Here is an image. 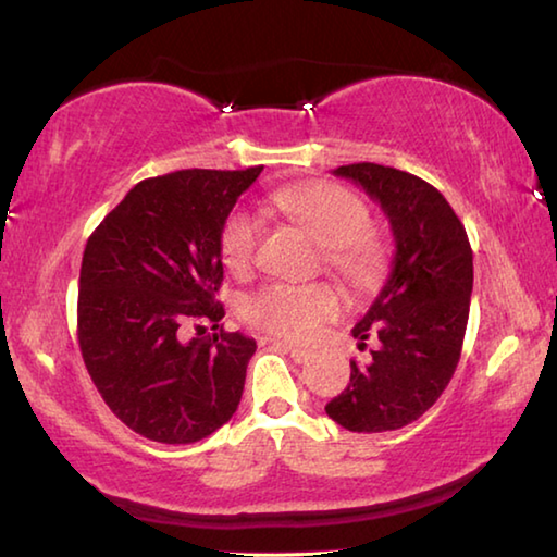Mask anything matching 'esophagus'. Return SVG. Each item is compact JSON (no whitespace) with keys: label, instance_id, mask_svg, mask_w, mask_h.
<instances>
[{"label":"esophagus","instance_id":"34e87169","mask_svg":"<svg viewBox=\"0 0 557 557\" xmlns=\"http://www.w3.org/2000/svg\"><path fill=\"white\" fill-rule=\"evenodd\" d=\"M268 342L275 346V348H280V351H285V354H289L292 358H295L297 363H307L309 361V354L307 348H299V346H292V344H285V342H277V338H268Z\"/></svg>","mask_w":557,"mask_h":557}]
</instances>
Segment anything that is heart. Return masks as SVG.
Here are the masks:
<instances>
[{
  "label": "heart",
  "instance_id": "b5f03b06",
  "mask_svg": "<svg viewBox=\"0 0 557 557\" xmlns=\"http://www.w3.org/2000/svg\"><path fill=\"white\" fill-rule=\"evenodd\" d=\"M270 203L322 245L326 270L354 289L379 287L388 272V245L371 231V211L354 191L334 182L292 184L272 191ZM260 225L248 211H233L221 225V260L233 275H248L256 265ZM342 309L336 289L326 282L285 285L270 282L240 301V317L260 332L285 342H307Z\"/></svg>",
  "mask_w": 557,
  "mask_h": 557
}]
</instances>
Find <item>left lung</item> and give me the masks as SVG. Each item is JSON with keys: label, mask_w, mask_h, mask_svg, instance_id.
<instances>
[{"label": "left lung", "mask_w": 557, "mask_h": 557, "mask_svg": "<svg viewBox=\"0 0 557 557\" xmlns=\"http://www.w3.org/2000/svg\"><path fill=\"white\" fill-rule=\"evenodd\" d=\"M336 176L361 184L381 203L395 235L391 277L354 326L358 346L371 336V361H351V381L326 403V414L351 432L410 425L437 403L465 344L474 262L465 223L435 186L393 166L358 162Z\"/></svg>", "instance_id": "left-lung-1"}]
</instances>
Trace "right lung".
I'll return each instance as SVG.
<instances>
[{"label":"right lung","mask_w":557,"mask_h":557,"mask_svg":"<svg viewBox=\"0 0 557 557\" xmlns=\"http://www.w3.org/2000/svg\"><path fill=\"white\" fill-rule=\"evenodd\" d=\"M262 166L184 169L139 182L86 243L78 344L108 408L164 445L209 437L238 410L256 342L219 324V235ZM216 334L181 342L186 323Z\"/></svg>","instance_id":"right-lung-1"}]
</instances>
